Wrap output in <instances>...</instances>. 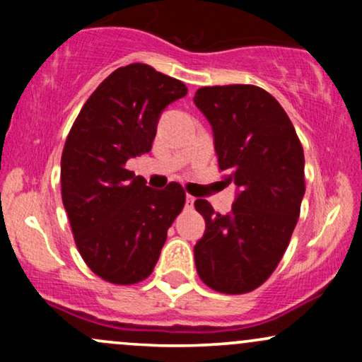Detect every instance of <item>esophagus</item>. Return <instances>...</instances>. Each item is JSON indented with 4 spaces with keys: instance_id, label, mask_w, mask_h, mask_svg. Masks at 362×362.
Returning a JSON list of instances; mask_svg holds the SVG:
<instances>
[{
    "instance_id": "1",
    "label": "esophagus",
    "mask_w": 362,
    "mask_h": 362,
    "mask_svg": "<svg viewBox=\"0 0 362 362\" xmlns=\"http://www.w3.org/2000/svg\"><path fill=\"white\" fill-rule=\"evenodd\" d=\"M194 202H195V199L192 197V195H187V197H185V206L189 207V209H190V207H194Z\"/></svg>"
}]
</instances>
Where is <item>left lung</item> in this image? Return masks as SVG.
Masks as SVG:
<instances>
[{"label": "left lung", "instance_id": "obj_1", "mask_svg": "<svg viewBox=\"0 0 362 362\" xmlns=\"http://www.w3.org/2000/svg\"><path fill=\"white\" fill-rule=\"evenodd\" d=\"M194 102L213 127L219 170L240 189L228 214L214 213L204 199L194 202L206 219L195 267L218 293H250L276 271L300 218L301 141L279 102L260 86H202Z\"/></svg>", "mask_w": 362, "mask_h": 362}]
</instances>
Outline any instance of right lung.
I'll use <instances>...</instances> for the list:
<instances>
[{
  "label": "right lung",
  "mask_w": 362,
  "mask_h": 362,
  "mask_svg": "<svg viewBox=\"0 0 362 362\" xmlns=\"http://www.w3.org/2000/svg\"><path fill=\"white\" fill-rule=\"evenodd\" d=\"M185 95L184 83L151 66H124L90 95L66 138L61 195L74 243L91 272L112 284L146 279L184 209L180 184L155 190L126 163L151 151L160 114Z\"/></svg>",
  "instance_id": "right-lung-1"
}]
</instances>
